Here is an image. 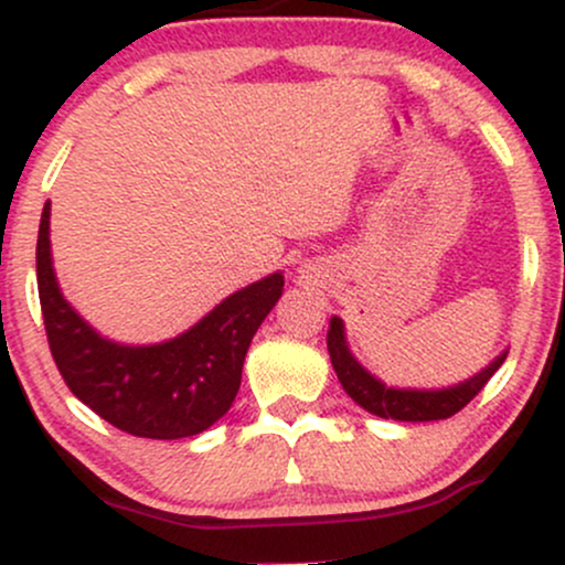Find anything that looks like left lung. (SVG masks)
<instances>
[{"label":"left lung","instance_id":"8db88e82","mask_svg":"<svg viewBox=\"0 0 565 565\" xmlns=\"http://www.w3.org/2000/svg\"><path fill=\"white\" fill-rule=\"evenodd\" d=\"M329 359L337 372V380L345 387V393L369 414H377L382 419H398V423H433V419H446L465 408L483 391L491 374L508 359V350L499 353L489 366L472 374L465 382L451 387H438V391H417V387H387L385 382L366 372L350 353L345 340V323L332 316L327 332Z\"/></svg>","mask_w":565,"mask_h":565}]
</instances>
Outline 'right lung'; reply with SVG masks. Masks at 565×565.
<instances>
[{"label": "right lung", "instance_id": "add662e5", "mask_svg": "<svg viewBox=\"0 0 565 565\" xmlns=\"http://www.w3.org/2000/svg\"><path fill=\"white\" fill-rule=\"evenodd\" d=\"M36 284L50 350L68 391L119 430L157 440L199 436L228 412L252 337L284 291L276 270L233 291L172 340L121 345L95 332L57 287L50 201L39 220Z\"/></svg>", "mask_w": 565, "mask_h": 565}]
</instances>
